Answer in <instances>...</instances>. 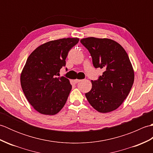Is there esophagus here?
I'll use <instances>...</instances> for the list:
<instances>
[{
    "mask_svg": "<svg viewBox=\"0 0 153 153\" xmlns=\"http://www.w3.org/2000/svg\"><path fill=\"white\" fill-rule=\"evenodd\" d=\"M81 81H82L81 79H75V80H74V82H75V83H77L80 82Z\"/></svg>",
    "mask_w": 153,
    "mask_h": 153,
    "instance_id": "34e87169",
    "label": "esophagus"
}]
</instances>
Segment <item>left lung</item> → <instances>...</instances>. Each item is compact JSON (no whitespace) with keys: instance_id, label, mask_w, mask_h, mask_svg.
Listing matches in <instances>:
<instances>
[{"instance_id":"8db88e82","label":"left lung","mask_w":153,"mask_h":153,"mask_svg":"<svg viewBox=\"0 0 153 153\" xmlns=\"http://www.w3.org/2000/svg\"><path fill=\"white\" fill-rule=\"evenodd\" d=\"M80 42L89 51L94 67L105 69L98 79L91 81L92 88L85 93L86 98L98 112H112L126 99L134 82L128 55L121 45L110 39L87 37Z\"/></svg>"}]
</instances>
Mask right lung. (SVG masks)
<instances>
[{"instance_id": "obj_1", "label": "right lung", "mask_w": 153, "mask_h": 153, "mask_svg": "<svg viewBox=\"0 0 153 153\" xmlns=\"http://www.w3.org/2000/svg\"><path fill=\"white\" fill-rule=\"evenodd\" d=\"M78 38H64L40 45L27 58L20 82L28 102L41 114L54 115L63 108L69 96L70 81L59 76L66 66L68 52Z\"/></svg>"}]
</instances>
